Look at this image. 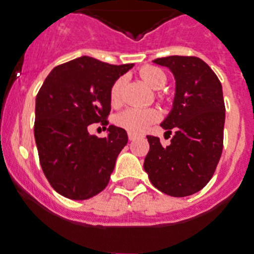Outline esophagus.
Masks as SVG:
<instances>
[{"mask_svg": "<svg viewBox=\"0 0 254 254\" xmlns=\"http://www.w3.org/2000/svg\"><path fill=\"white\" fill-rule=\"evenodd\" d=\"M127 138H129V140H134L135 138H137V135L133 133H127Z\"/></svg>", "mask_w": 254, "mask_h": 254, "instance_id": "1", "label": "esophagus"}]
</instances>
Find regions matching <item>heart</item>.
I'll list each match as a JSON object with an SVG mask.
<instances>
[{"label":"heart","mask_w":254,"mask_h":254,"mask_svg":"<svg viewBox=\"0 0 254 254\" xmlns=\"http://www.w3.org/2000/svg\"><path fill=\"white\" fill-rule=\"evenodd\" d=\"M139 74L140 77L143 78L144 82L152 89H155V90L163 89L167 84V76L160 68L146 65V67L140 68ZM124 82H125V78L120 77L117 78L114 85L111 86L110 99L111 103L114 106L120 103ZM159 111L155 110V108H127V110L121 111L120 114L116 115L115 124L117 127L127 130L129 133L140 134L147 130V127H150L151 124L159 120Z\"/></svg>","instance_id":"1"}]
</instances>
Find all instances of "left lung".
Wrapping results in <instances>:
<instances>
[{
  "label": "left lung",
  "instance_id": "obj_1",
  "mask_svg": "<svg viewBox=\"0 0 254 254\" xmlns=\"http://www.w3.org/2000/svg\"><path fill=\"white\" fill-rule=\"evenodd\" d=\"M169 68L176 80L173 106L160 125L172 134L170 144L147 135L150 151L143 168L151 183L174 197L192 195L209 182L222 155L225 102L222 85L196 57L172 55L153 61Z\"/></svg>",
  "mask_w": 254,
  "mask_h": 254
}]
</instances>
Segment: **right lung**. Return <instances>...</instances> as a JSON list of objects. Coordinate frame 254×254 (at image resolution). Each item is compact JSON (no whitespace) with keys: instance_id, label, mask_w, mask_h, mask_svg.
I'll return each instance as SVG.
<instances>
[{"instance_id":"1","label":"right lung","mask_w":254,"mask_h":254,"mask_svg":"<svg viewBox=\"0 0 254 254\" xmlns=\"http://www.w3.org/2000/svg\"><path fill=\"white\" fill-rule=\"evenodd\" d=\"M134 64L114 65L80 57L55 67L36 97L35 139L40 164L51 187L72 200L90 199L106 189L127 131L110 125L107 137L87 127L107 125L110 90Z\"/></svg>"}]
</instances>
